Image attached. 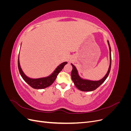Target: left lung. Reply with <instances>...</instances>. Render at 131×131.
Instances as JSON below:
<instances>
[{
	"instance_id": "1",
	"label": "left lung",
	"mask_w": 131,
	"mask_h": 131,
	"mask_svg": "<svg viewBox=\"0 0 131 131\" xmlns=\"http://www.w3.org/2000/svg\"><path fill=\"white\" fill-rule=\"evenodd\" d=\"M108 43L110 51V65L108 72H107V73L105 75V77L103 79H102L101 80L98 81H91L89 80H85V79H82L79 75L78 70L77 68H75V67L73 64H71L73 67V69L72 71V73H71L72 79L75 86H76L79 90L82 91H94L96 89H97L99 86H101V85H102L103 83L105 81L107 77H108L111 69V64H112V55H111V47L108 40Z\"/></svg>"
}]
</instances>
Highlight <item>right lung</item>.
Segmentation results:
<instances>
[{
    "label": "right lung",
    "instance_id": "right-lung-1",
    "mask_svg": "<svg viewBox=\"0 0 131 131\" xmlns=\"http://www.w3.org/2000/svg\"><path fill=\"white\" fill-rule=\"evenodd\" d=\"M66 64H67V62L61 63L57 67V68L55 69L53 73L51 74L49 77L39 79H31L27 77L22 71L20 64H19V55L18 58V68L22 78L28 84L35 89H43L52 85L54 80H56L59 73L64 68Z\"/></svg>",
    "mask_w": 131,
    "mask_h": 131
}]
</instances>
